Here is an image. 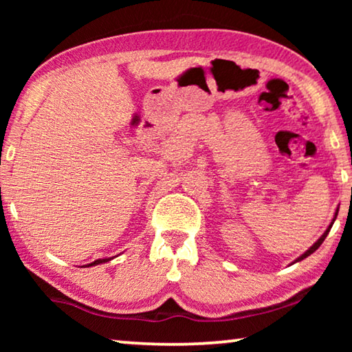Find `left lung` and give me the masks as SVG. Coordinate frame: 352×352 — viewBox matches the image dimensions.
<instances>
[{"label": "left lung", "mask_w": 352, "mask_h": 352, "mask_svg": "<svg viewBox=\"0 0 352 352\" xmlns=\"http://www.w3.org/2000/svg\"><path fill=\"white\" fill-rule=\"evenodd\" d=\"M337 214H338V208H337V210H336V216H333V219H332V222H331V225L329 226H327V228H326V231H324V233H323V236H321L320 237V239L317 241V242H315L314 243V245L311 247V248H309L307 250V252H305V253H302L301 256H300V258H298L295 262H298V261H302V259H305V258H307V256H311L314 252H315V250H317L320 245H321V243H323V241L326 239V236L327 234H329V231H331V228H332V225H333V222H336V219H337ZM295 262H294V264H295Z\"/></svg>", "instance_id": "8db88e82"}]
</instances>
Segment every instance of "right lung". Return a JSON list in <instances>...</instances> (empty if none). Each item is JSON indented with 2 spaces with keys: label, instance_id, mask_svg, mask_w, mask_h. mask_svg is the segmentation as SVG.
Segmentation results:
<instances>
[{
  "label": "right lung",
  "instance_id": "add662e5",
  "mask_svg": "<svg viewBox=\"0 0 352 352\" xmlns=\"http://www.w3.org/2000/svg\"><path fill=\"white\" fill-rule=\"evenodd\" d=\"M111 261V258H105V259H96L94 262H91V264H88L87 267H91V265H98V264H102V262H109Z\"/></svg>",
  "mask_w": 352,
  "mask_h": 352
}]
</instances>
